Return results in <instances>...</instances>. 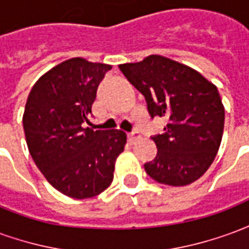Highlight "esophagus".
<instances>
[{
  "label": "esophagus",
  "instance_id": "esophagus-1",
  "mask_svg": "<svg viewBox=\"0 0 249 249\" xmlns=\"http://www.w3.org/2000/svg\"><path fill=\"white\" fill-rule=\"evenodd\" d=\"M141 137V135L137 132V130H133V132H130V133H128V140L130 141V142H135V141H137Z\"/></svg>",
  "mask_w": 249,
  "mask_h": 249
}]
</instances>
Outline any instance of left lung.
Instances as JSON below:
<instances>
[{"mask_svg":"<svg viewBox=\"0 0 249 249\" xmlns=\"http://www.w3.org/2000/svg\"><path fill=\"white\" fill-rule=\"evenodd\" d=\"M120 69L144 94L152 117L169 121L162 135L152 137L159 151L144 165L146 173L172 187L196 181L213 162L224 130V105L216 85L191 66L159 54Z\"/></svg>","mask_w":249,"mask_h":249,"instance_id":"8db88e82","label":"left lung"}]
</instances>
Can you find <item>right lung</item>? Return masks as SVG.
Returning a JSON list of instances; mask_svg holds the SVG:
<instances>
[{"instance_id":"right-lung-1","label":"right lung","mask_w":249,"mask_h":249,"mask_svg":"<svg viewBox=\"0 0 249 249\" xmlns=\"http://www.w3.org/2000/svg\"><path fill=\"white\" fill-rule=\"evenodd\" d=\"M110 68L69 58L44 73L26 100L22 124L30 156L52 187L69 197H93L105 191L126 144L123 130L82 128Z\"/></svg>"}]
</instances>
